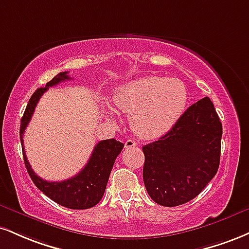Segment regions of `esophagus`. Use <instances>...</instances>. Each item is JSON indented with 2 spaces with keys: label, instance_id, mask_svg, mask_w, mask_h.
Instances as JSON below:
<instances>
[{
  "label": "esophagus",
  "instance_id": "esophagus-1",
  "mask_svg": "<svg viewBox=\"0 0 249 249\" xmlns=\"http://www.w3.org/2000/svg\"><path fill=\"white\" fill-rule=\"evenodd\" d=\"M134 146H137V142H134L133 139H127L126 142H125V147L126 148H132Z\"/></svg>",
  "mask_w": 249,
  "mask_h": 249
}]
</instances>
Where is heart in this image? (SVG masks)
<instances>
[{"instance_id":"1","label":"heart","mask_w":249,"mask_h":249,"mask_svg":"<svg viewBox=\"0 0 249 249\" xmlns=\"http://www.w3.org/2000/svg\"><path fill=\"white\" fill-rule=\"evenodd\" d=\"M188 90L178 79L145 76L125 83L112 95L116 110L131 115L133 132L145 139H155L173 128L183 115ZM106 115L115 122V112Z\"/></svg>"}]
</instances>
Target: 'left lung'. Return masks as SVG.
Instances as JSON below:
<instances>
[{
  "mask_svg": "<svg viewBox=\"0 0 249 249\" xmlns=\"http://www.w3.org/2000/svg\"><path fill=\"white\" fill-rule=\"evenodd\" d=\"M221 122L209 97L185 110L163 137L142 147V178L152 199L178 206L194 199L217 174Z\"/></svg>",
  "mask_w": 249,
  "mask_h": 249,
  "instance_id": "1",
  "label": "left lung"
}]
</instances>
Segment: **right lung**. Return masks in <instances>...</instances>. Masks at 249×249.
<instances>
[{
  "instance_id": "right-lung-1",
  "label": "right lung",
  "mask_w": 249,
  "mask_h": 249,
  "mask_svg": "<svg viewBox=\"0 0 249 249\" xmlns=\"http://www.w3.org/2000/svg\"><path fill=\"white\" fill-rule=\"evenodd\" d=\"M66 80H71V77L67 75V71L59 73L50 82L46 83V87L37 89L31 96L25 111H24L22 121H20V143H22L24 163H25L30 178L34 181L36 187L43 191L47 197L65 208L73 209V210H85V209L95 206L103 197L113 163L124 147V143L117 142L115 139L102 140L95 146L91 157L85 168L73 178L61 182H50L39 178L30 166L23 146V134L25 132L30 119L34 115L41 95L50 87L64 82Z\"/></svg>"
}]
</instances>
